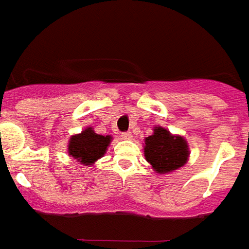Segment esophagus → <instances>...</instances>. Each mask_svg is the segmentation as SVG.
<instances>
[{
	"label": "esophagus",
	"mask_w": 249,
	"mask_h": 249,
	"mask_svg": "<svg viewBox=\"0 0 249 249\" xmlns=\"http://www.w3.org/2000/svg\"><path fill=\"white\" fill-rule=\"evenodd\" d=\"M121 139H123V140H131L132 139V134L131 132H123L121 135Z\"/></svg>",
	"instance_id": "34e87169"
}]
</instances>
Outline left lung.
<instances>
[{
  "label": "left lung",
  "instance_id": "obj_1",
  "mask_svg": "<svg viewBox=\"0 0 249 249\" xmlns=\"http://www.w3.org/2000/svg\"><path fill=\"white\" fill-rule=\"evenodd\" d=\"M144 156L157 174H170L186 164L190 149L184 136L171 134L162 126L153 128V134L144 139Z\"/></svg>",
  "mask_w": 249,
  "mask_h": 249
}]
</instances>
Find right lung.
<instances>
[{"mask_svg":"<svg viewBox=\"0 0 249 249\" xmlns=\"http://www.w3.org/2000/svg\"><path fill=\"white\" fill-rule=\"evenodd\" d=\"M112 140L110 135H99L92 127H86L82 132L71 136L68 154L83 166H92L97 159L104 157Z\"/></svg>","mask_w":249,"mask_h":249,"instance_id":"obj_1","label":"right lung"}]
</instances>
